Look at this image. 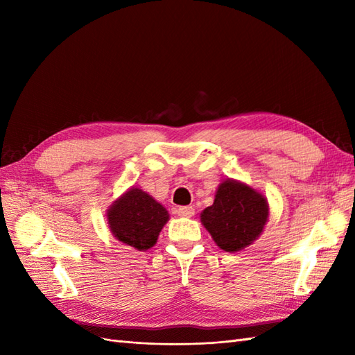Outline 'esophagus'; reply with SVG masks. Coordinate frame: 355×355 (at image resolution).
<instances>
[{
  "label": "esophagus",
  "mask_w": 355,
  "mask_h": 355,
  "mask_svg": "<svg viewBox=\"0 0 355 355\" xmlns=\"http://www.w3.org/2000/svg\"><path fill=\"white\" fill-rule=\"evenodd\" d=\"M195 214V209L192 206H182L177 209V215L178 216H184V218H191Z\"/></svg>",
  "instance_id": "1"
}]
</instances>
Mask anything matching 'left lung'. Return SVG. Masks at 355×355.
I'll return each instance as SVG.
<instances>
[{"instance_id": "8db88e82", "label": "left lung", "mask_w": 355, "mask_h": 355, "mask_svg": "<svg viewBox=\"0 0 355 355\" xmlns=\"http://www.w3.org/2000/svg\"><path fill=\"white\" fill-rule=\"evenodd\" d=\"M267 220V198L250 186L230 178L218 186L214 205L201 212V223L216 245L232 253L258 239Z\"/></svg>"}]
</instances>
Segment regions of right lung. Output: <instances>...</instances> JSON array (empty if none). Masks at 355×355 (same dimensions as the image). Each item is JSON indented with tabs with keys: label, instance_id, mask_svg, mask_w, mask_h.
I'll return each mask as SVG.
<instances>
[{
	"label": "right lung",
	"instance_id": "1",
	"mask_svg": "<svg viewBox=\"0 0 355 355\" xmlns=\"http://www.w3.org/2000/svg\"><path fill=\"white\" fill-rule=\"evenodd\" d=\"M107 218L114 238L141 252L157 243L169 214L149 193L131 187L112 202Z\"/></svg>",
	"mask_w": 355,
	"mask_h": 355
}]
</instances>
